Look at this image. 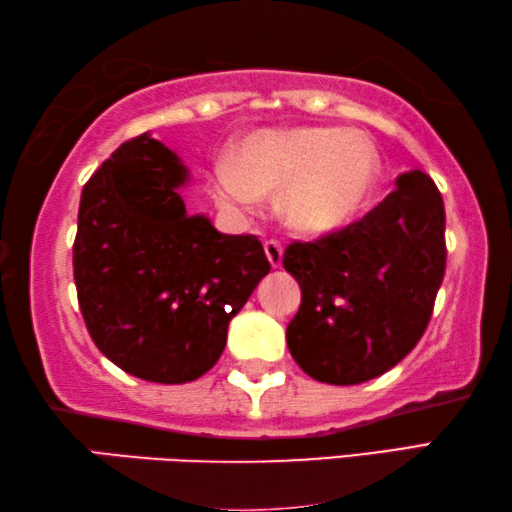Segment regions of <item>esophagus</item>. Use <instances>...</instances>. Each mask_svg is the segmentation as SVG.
Masks as SVG:
<instances>
[{
	"mask_svg": "<svg viewBox=\"0 0 512 512\" xmlns=\"http://www.w3.org/2000/svg\"><path fill=\"white\" fill-rule=\"evenodd\" d=\"M265 256L267 261H270L272 267H281V261H283V247L279 240H267L265 242Z\"/></svg>",
	"mask_w": 512,
	"mask_h": 512,
	"instance_id": "obj_1",
	"label": "esophagus"
}]
</instances>
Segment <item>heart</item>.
<instances>
[{
	"label": "heart",
	"mask_w": 512,
	"mask_h": 512,
	"mask_svg": "<svg viewBox=\"0 0 512 512\" xmlns=\"http://www.w3.org/2000/svg\"><path fill=\"white\" fill-rule=\"evenodd\" d=\"M379 154L360 131L297 127L263 131L240 147L236 163L215 170V197L229 211H251L265 192L283 190L292 229L326 233L347 224L370 199Z\"/></svg>",
	"instance_id": "heart-1"
}]
</instances>
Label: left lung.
<instances>
[{
    "mask_svg": "<svg viewBox=\"0 0 512 512\" xmlns=\"http://www.w3.org/2000/svg\"><path fill=\"white\" fill-rule=\"evenodd\" d=\"M445 204L420 170L363 220L286 247L301 288L288 324L292 358L315 381L356 385L392 370L429 326L445 276Z\"/></svg>",
    "mask_w": 512,
    "mask_h": 512,
    "instance_id": "left-lung-1",
    "label": "left lung"
}]
</instances>
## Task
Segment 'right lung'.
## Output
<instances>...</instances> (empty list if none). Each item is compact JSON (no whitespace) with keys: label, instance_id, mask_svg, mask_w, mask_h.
<instances>
[{"label":"right lung","instance_id":"obj_1","mask_svg":"<svg viewBox=\"0 0 512 512\" xmlns=\"http://www.w3.org/2000/svg\"><path fill=\"white\" fill-rule=\"evenodd\" d=\"M188 170L142 133L122 142L81 192L72 247L83 322L127 374L188 383L217 363L226 331L270 272L261 240L188 215Z\"/></svg>","mask_w":512,"mask_h":512}]
</instances>
